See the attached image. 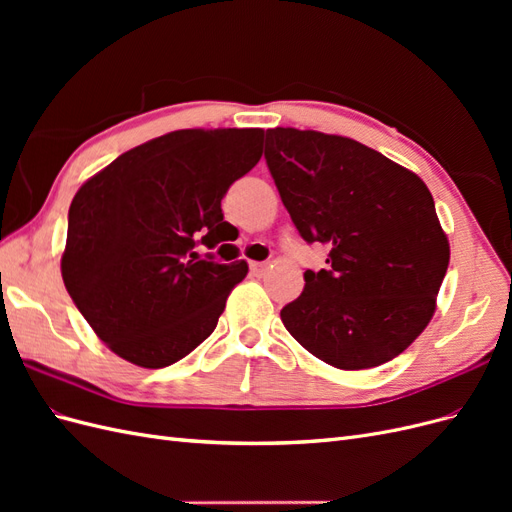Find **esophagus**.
I'll list each match as a JSON object with an SVG mask.
<instances>
[{"instance_id": "obj_1", "label": "esophagus", "mask_w": 512, "mask_h": 512, "mask_svg": "<svg viewBox=\"0 0 512 512\" xmlns=\"http://www.w3.org/2000/svg\"><path fill=\"white\" fill-rule=\"evenodd\" d=\"M267 269H269L267 262H250V271H252V275H256V277L265 275Z\"/></svg>"}]
</instances>
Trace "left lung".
Listing matches in <instances>:
<instances>
[{
  "instance_id": "8db88e82",
  "label": "left lung",
  "mask_w": 512,
  "mask_h": 512,
  "mask_svg": "<svg viewBox=\"0 0 512 512\" xmlns=\"http://www.w3.org/2000/svg\"><path fill=\"white\" fill-rule=\"evenodd\" d=\"M265 160L299 235L331 247L282 309L288 333L337 369L395 359L425 331L451 260L412 170L346 136L267 130Z\"/></svg>"
}]
</instances>
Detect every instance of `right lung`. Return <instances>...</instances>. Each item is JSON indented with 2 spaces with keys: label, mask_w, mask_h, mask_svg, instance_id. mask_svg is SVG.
Segmentation results:
<instances>
[{
  "label": "right lung",
  "mask_w": 512,
  "mask_h": 512,
  "mask_svg": "<svg viewBox=\"0 0 512 512\" xmlns=\"http://www.w3.org/2000/svg\"><path fill=\"white\" fill-rule=\"evenodd\" d=\"M260 128L177 130L138 145L76 192L61 277L89 327L138 367L173 365L218 327L247 262L215 247L222 198L262 156Z\"/></svg>",
  "instance_id": "right-lung-1"
}]
</instances>
